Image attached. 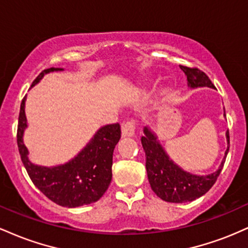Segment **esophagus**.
Returning <instances> with one entry per match:
<instances>
[{
    "mask_svg": "<svg viewBox=\"0 0 248 248\" xmlns=\"http://www.w3.org/2000/svg\"><path fill=\"white\" fill-rule=\"evenodd\" d=\"M121 132L124 136H133L135 133V124L133 121H126L122 124Z\"/></svg>",
    "mask_w": 248,
    "mask_h": 248,
    "instance_id": "esophagus-1",
    "label": "esophagus"
}]
</instances>
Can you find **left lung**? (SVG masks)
Masks as SVG:
<instances>
[{
	"mask_svg": "<svg viewBox=\"0 0 248 248\" xmlns=\"http://www.w3.org/2000/svg\"><path fill=\"white\" fill-rule=\"evenodd\" d=\"M181 70L186 73L187 86L191 88L210 87L215 88L203 71L191 67L182 66ZM224 116H226L224 114ZM144 135L141 138V143L146 153V169L148 179L153 191L161 199L169 203H186L202 197L211 189L217 181V177L224 167L225 158L230 148L229 130L226 132L227 149L220 166L215 172L209 175H193L182 169L173 162L166 153L158 141L156 134L149 127L143 128Z\"/></svg>",
	"mask_w": 248,
	"mask_h": 248,
	"instance_id": "1",
	"label": "left lung"
}]
</instances>
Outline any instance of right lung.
<instances>
[{"label":"right lung","instance_id":"obj_1","mask_svg":"<svg viewBox=\"0 0 248 248\" xmlns=\"http://www.w3.org/2000/svg\"><path fill=\"white\" fill-rule=\"evenodd\" d=\"M56 71L64 69L51 67L44 70L33 80L31 87L38 84L44 75ZM25 100L27 95L22 100L19 110L17 144L22 162L32 183L47 198L61 206L77 207L99 201L112 181L113 152L121 138L120 124L101 127L78 155L66 163L55 167L38 166L29 160V152L23 142L24 130L28 127Z\"/></svg>","mask_w":248,"mask_h":248}]
</instances>
